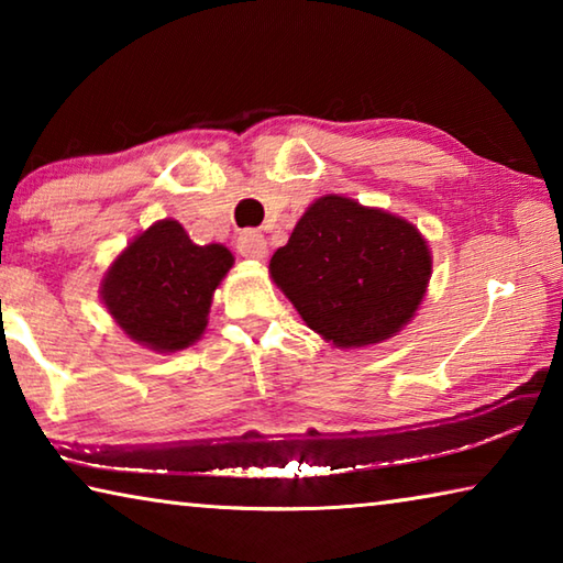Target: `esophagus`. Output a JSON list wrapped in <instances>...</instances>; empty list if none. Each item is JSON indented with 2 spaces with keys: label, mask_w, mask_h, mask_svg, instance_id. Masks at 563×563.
Listing matches in <instances>:
<instances>
[{
  "label": "esophagus",
  "mask_w": 563,
  "mask_h": 563,
  "mask_svg": "<svg viewBox=\"0 0 563 563\" xmlns=\"http://www.w3.org/2000/svg\"><path fill=\"white\" fill-rule=\"evenodd\" d=\"M238 253L243 255V258H251V261H265V255H268V241H265V235L258 231H243L238 235Z\"/></svg>",
  "instance_id": "obj_1"
}]
</instances>
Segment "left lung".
<instances>
[{
	"label": "left lung",
	"instance_id": "8db88e82",
	"mask_svg": "<svg viewBox=\"0 0 563 563\" xmlns=\"http://www.w3.org/2000/svg\"><path fill=\"white\" fill-rule=\"evenodd\" d=\"M430 273V247L412 223L342 196L312 203L271 261L300 318L338 347L393 338L422 302Z\"/></svg>",
	"mask_w": 563,
	"mask_h": 563
}]
</instances>
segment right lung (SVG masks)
<instances>
[{"mask_svg":"<svg viewBox=\"0 0 563 563\" xmlns=\"http://www.w3.org/2000/svg\"><path fill=\"white\" fill-rule=\"evenodd\" d=\"M223 245L190 243L176 221L141 233L103 278V302L126 335L176 352L203 335L211 295L231 271Z\"/></svg>","mask_w":563,"mask_h":563,"instance_id":"add662e5","label":"right lung"}]
</instances>
